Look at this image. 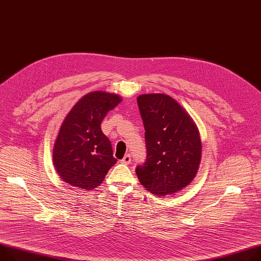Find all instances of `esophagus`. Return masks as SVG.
<instances>
[{"mask_svg":"<svg viewBox=\"0 0 261 261\" xmlns=\"http://www.w3.org/2000/svg\"><path fill=\"white\" fill-rule=\"evenodd\" d=\"M131 162V155L130 154H126L124 156V158L121 160V163L123 164H129Z\"/></svg>","mask_w":261,"mask_h":261,"instance_id":"34e87169","label":"esophagus"}]
</instances>
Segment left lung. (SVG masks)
<instances>
[{"label": "left lung", "instance_id": "8db88e82", "mask_svg": "<svg viewBox=\"0 0 261 261\" xmlns=\"http://www.w3.org/2000/svg\"><path fill=\"white\" fill-rule=\"evenodd\" d=\"M147 158L136 167L141 185L156 196L176 194L196 177L202 155L198 128L183 107L163 93L141 94Z\"/></svg>", "mask_w": 261, "mask_h": 261}]
</instances>
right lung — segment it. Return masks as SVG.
I'll return each mask as SVG.
<instances>
[{"mask_svg":"<svg viewBox=\"0 0 261 261\" xmlns=\"http://www.w3.org/2000/svg\"><path fill=\"white\" fill-rule=\"evenodd\" d=\"M122 101L106 91L81 98L64 118L53 149L54 167L65 183L85 191L99 186L116 163L108 137L101 130L107 112Z\"/></svg>","mask_w":261,"mask_h":261,"instance_id":"right-lung-1","label":"right lung"}]
</instances>
